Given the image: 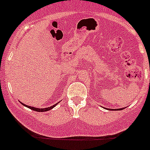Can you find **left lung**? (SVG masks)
I'll return each mask as SVG.
<instances>
[{
	"label": "left lung",
	"mask_w": 150,
	"mask_h": 150,
	"mask_svg": "<svg viewBox=\"0 0 150 150\" xmlns=\"http://www.w3.org/2000/svg\"><path fill=\"white\" fill-rule=\"evenodd\" d=\"M122 109H115V110H113V109H110V110H122Z\"/></svg>",
	"instance_id": "obj_1"
}]
</instances>
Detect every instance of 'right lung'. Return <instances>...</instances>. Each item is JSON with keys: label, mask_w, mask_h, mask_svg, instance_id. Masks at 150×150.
I'll use <instances>...</instances> for the list:
<instances>
[{"label": "right lung", "mask_w": 150, "mask_h": 150, "mask_svg": "<svg viewBox=\"0 0 150 150\" xmlns=\"http://www.w3.org/2000/svg\"><path fill=\"white\" fill-rule=\"evenodd\" d=\"M22 104L23 105V106H25V107H28V108L31 109V110H34V111H36V112H46V111H49V110H52V109H53V107H54L56 106V105L58 104V103H55L54 105H53V106H51L50 107H47V108H36V107H29V106H28V105H25L23 104V103H22Z\"/></svg>", "instance_id": "1"}]
</instances>
